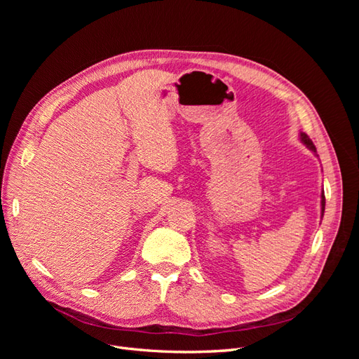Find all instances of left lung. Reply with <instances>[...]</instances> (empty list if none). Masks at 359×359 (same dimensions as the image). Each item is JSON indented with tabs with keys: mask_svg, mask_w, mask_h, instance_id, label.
I'll list each match as a JSON object with an SVG mask.
<instances>
[{
	"mask_svg": "<svg viewBox=\"0 0 359 359\" xmlns=\"http://www.w3.org/2000/svg\"><path fill=\"white\" fill-rule=\"evenodd\" d=\"M299 140H301V142H302L304 145H306L309 149H311L314 154H316V147L313 145L311 139H310L306 133H302V132L299 133ZM316 156H318V154H316ZM320 206H322V208H320V217H323V212H325V194H323V191H322V194H320Z\"/></svg>",
	"mask_w": 359,
	"mask_h": 359,
	"instance_id": "obj_1",
	"label": "left lung"
}]
</instances>
